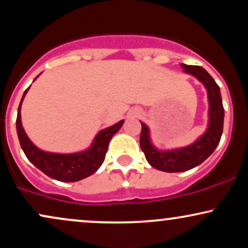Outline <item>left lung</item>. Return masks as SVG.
Wrapping results in <instances>:
<instances>
[{
  "instance_id": "obj_1",
  "label": "left lung",
  "mask_w": 248,
  "mask_h": 248,
  "mask_svg": "<svg viewBox=\"0 0 248 248\" xmlns=\"http://www.w3.org/2000/svg\"><path fill=\"white\" fill-rule=\"evenodd\" d=\"M182 67L184 72L196 77L206 88L207 99H209V124H207L206 132L190 146L161 152L156 149L152 143L149 128L143 122H141L140 146L142 152L144 153L150 166L166 172L186 171L203 163L215 152L223 134L224 107L220 88L217 82L202 66L182 64Z\"/></svg>"
}]
</instances>
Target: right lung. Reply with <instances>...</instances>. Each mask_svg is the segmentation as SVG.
I'll return each mask as SVG.
<instances>
[{"label": "right lung", "mask_w": 248, "mask_h": 248, "mask_svg": "<svg viewBox=\"0 0 248 248\" xmlns=\"http://www.w3.org/2000/svg\"><path fill=\"white\" fill-rule=\"evenodd\" d=\"M29 90V88H28ZM28 90H25L19 102L16 119V129L22 149L31 163L49 177L61 182H77L94 173L105 161L108 144L115 133L119 132L124 120L102 129L96 134L92 146L75 154L47 153L37 148L25 134L21 121V105Z\"/></svg>", "instance_id": "add662e5"}]
</instances>
